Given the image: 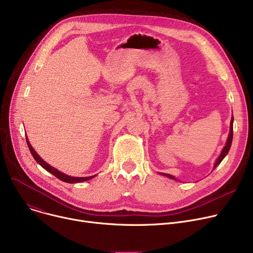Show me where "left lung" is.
<instances>
[{
    "instance_id": "8db88e82",
    "label": "left lung",
    "mask_w": 253,
    "mask_h": 253,
    "mask_svg": "<svg viewBox=\"0 0 253 253\" xmlns=\"http://www.w3.org/2000/svg\"><path fill=\"white\" fill-rule=\"evenodd\" d=\"M233 122H234V118H233V116H232V118H231V123H230V132H229V135H228V139H227V141H226V144H225V146H224V148L222 149V151H221V155L217 157V159L215 160V163H214V165H213V168H212V170H214L215 168L221 164V162L225 159V157L228 155V153H229V150H230V147H231V144H232V140H233ZM161 175H163V176H166V177H168V178H171V179H173V180H176V181H178L174 176H172V175H170V174H164V173H161Z\"/></svg>"
}]
</instances>
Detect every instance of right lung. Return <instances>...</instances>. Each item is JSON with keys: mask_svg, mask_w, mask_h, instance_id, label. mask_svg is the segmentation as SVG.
<instances>
[{"mask_svg": "<svg viewBox=\"0 0 253 253\" xmlns=\"http://www.w3.org/2000/svg\"><path fill=\"white\" fill-rule=\"evenodd\" d=\"M26 142H27V145H28V147H29V150H30V153H31L32 157L35 158V160L37 161V163L40 164V165L43 168L44 170H46V171L49 172L50 174H53L55 177H57V178L60 179L61 181H64V182H66V183H79V182H84V181L90 180V179H92L93 177H95V175H94V176H89V177H71V176H69V175H66V174L62 173L61 171L57 170L56 168H54V167H52V166H49L46 162H44V161L38 155L37 151H36L35 149H33V147L31 146V144H30V142H29V140H28V138H27V136H26Z\"/></svg>", "mask_w": 253, "mask_h": 253, "instance_id": "add662e5", "label": "right lung"}]
</instances>
